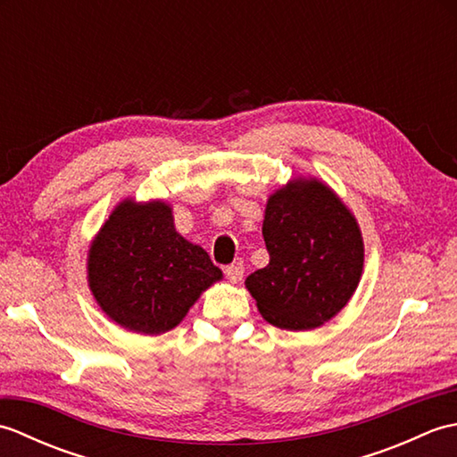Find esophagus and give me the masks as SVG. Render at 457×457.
<instances>
[{
	"mask_svg": "<svg viewBox=\"0 0 457 457\" xmlns=\"http://www.w3.org/2000/svg\"><path fill=\"white\" fill-rule=\"evenodd\" d=\"M244 270H245L244 263H241V261H237V263L226 267V277L231 280V283H239V280L244 278Z\"/></svg>",
	"mask_w": 457,
	"mask_h": 457,
	"instance_id": "obj_1",
	"label": "esophagus"
}]
</instances>
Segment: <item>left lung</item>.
<instances>
[{
    "label": "left lung",
    "mask_w": 457,
    "mask_h": 457,
    "mask_svg": "<svg viewBox=\"0 0 457 457\" xmlns=\"http://www.w3.org/2000/svg\"><path fill=\"white\" fill-rule=\"evenodd\" d=\"M269 265L245 278L269 324L306 332L329 322L361 280V228L316 177H295L269 194L263 220Z\"/></svg>",
    "instance_id": "left-lung-1"
}]
</instances>
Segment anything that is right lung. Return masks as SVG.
<instances>
[{
	"mask_svg": "<svg viewBox=\"0 0 457 457\" xmlns=\"http://www.w3.org/2000/svg\"><path fill=\"white\" fill-rule=\"evenodd\" d=\"M86 273L102 312L143 336L177 328L223 278L206 251L179 234L161 198L121 200L90 241Z\"/></svg>",
	"mask_w": 457,
	"mask_h": 457,
	"instance_id": "obj_1",
	"label": "right lung"
}]
</instances>
